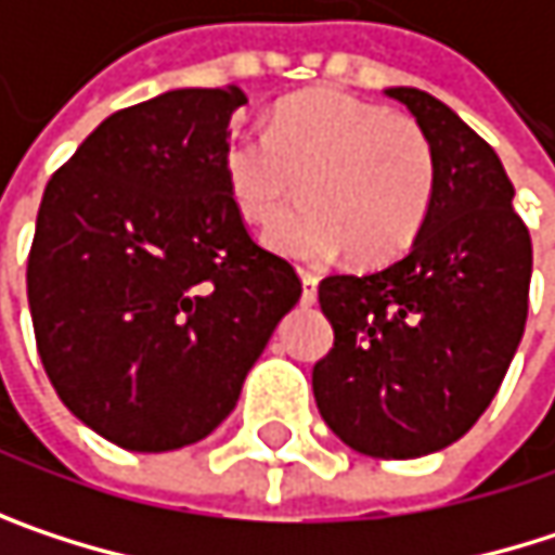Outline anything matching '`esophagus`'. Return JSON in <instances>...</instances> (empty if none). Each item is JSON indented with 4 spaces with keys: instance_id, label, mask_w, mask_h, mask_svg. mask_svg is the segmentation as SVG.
Returning <instances> with one entry per match:
<instances>
[{
    "instance_id": "obj_1",
    "label": "esophagus",
    "mask_w": 555,
    "mask_h": 555,
    "mask_svg": "<svg viewBox=\"0 0 555 555\" xmlns=\"http://www.w3.org/2000/svg\"><path fill=\"white\" fill-rule=\"evenodd\" d=\"M314 298H318V276L301 270V301H305V305H311Z\"/></svg>"
}]
</instances>
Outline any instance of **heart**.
Instances as JSON below:
<instances>
[{
  "label": "heart",
  "instance_id": "1",
  "mask_svg": "<svg viewBox=\"0 0 555 555\" xmlns=\"http://www.w3.org/2000/svg\"><path fill=\"white\" fill-rule=\"evenodd\" d=\"M224 192L250 228L273 224L295 195L301 208L270 231V247L327 263L350 250L360 267L404 254L434 198V157L424 134L344 89L295 92L267 115V134H234L224 147Z\"/></svg>",
  "mask_w": 555,
  "mask_h": 555
}]
</instances>
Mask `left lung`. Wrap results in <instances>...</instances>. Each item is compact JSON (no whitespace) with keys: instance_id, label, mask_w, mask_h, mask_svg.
Returning a JSON list of instances; mask_svg holds the SVG:
<instances>
[{"instance_id":"obj_1","label":"left lung","mask_w":555,"mask_h":555,"mask_svg":"<svg viewBox=\"0 0 555 555\" xmlns=\"http://www.w3.org/2000/svg\"><path fill=\"white\" fill-rule=\"evenodd\" d=\"M434 157V198L411 250L366 276H327L331 353L311 388L357 453L417 460L456 443L492 404L527 324L533 247L499 154L440 99L391 86Z\"/></svg>"}]
</instances>
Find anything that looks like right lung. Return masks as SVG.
Listing matches in <instances>:
<instances>
[{
    "instance_id": "1",
    "label": "right lung",
    "mask_w": 555,
    "mask_h": 555,
    "mask_svg": "<svg viewBox=\"0 0 555 555\" xmlns=\"http://www.w3.org/2000/svg\"><path fill=\"white\" fill-rule=\"evenodd\" d=\"M237 86L172 89L108 115L38 208L28 305L60 401L105 440L167 453L237 404L301 279L224 192Z\"/></svg>"
}]
</instances>
